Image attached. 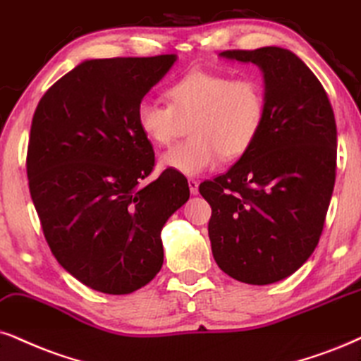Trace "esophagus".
Returning <instances> with one entry per match:
<instances>
[{
    "label": "esophagus",
    "instance_id": "34e87169",
    "mask_svg": "<svg viewBox=\"0 0 361 361\" xmlns=\"http://www.w3.org/2000/svg\"><path fill=\"white\" fill-rule=\"evenodd\" d=\"M188 186H190L191 195H198V181H196V180H188Z\"/></svg>",
    "mask_w": 361,
    "mask_h": 361
}]
</instances>
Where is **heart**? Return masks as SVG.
Masks as SVG:
<instances>
[{
    "instance_id": "heart-1",
    "label": "heart",
    "mask_w": 361,
    "mask_h": 361,
    "mask_svg": "<svg viewBox=\"0 0 361 361\" xmlns=\"http://www.w3.org/2000/svg\"><path fill=\"white\" fill-rule=\"evenodd\" d=\"M171 104L140 99L135 121L145 138L168 145L180 131V118H193V138L159 157L161 166L185 176H198L216 166L221 157L235 159L252 148L267 115V97L255 78L231 80L223 73L193 70L171 85Z\"/></svg>"
}]
</instances>
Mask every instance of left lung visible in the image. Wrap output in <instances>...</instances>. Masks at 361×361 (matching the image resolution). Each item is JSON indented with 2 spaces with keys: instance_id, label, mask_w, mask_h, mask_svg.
<instances>
[{
  "instance_id": "1",
  "label": "left lung",
  "mask_w": 361,
  "mask_h": 361,
  "mask_svg": "<svg viewBox=\"0 0 361 361\" xmlns=\"http://www.w3.org/2000/svg\"><path fill=\"white\" fill-rule=\"evenodd\" d=\"M263 73L267 115L252 148L200 185L213 258L248 285L285 280L312 257L335 186L336 123L320 81L290 49L223 51Z\"/></svg>"
}]
</instances>
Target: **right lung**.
Returning a JSON list of instances; mask_svg holds the SVG:
<instances>
[{
  "instance_id": "1",
  "label": "right lung",
  "mask_w": 361,
  "mask_h": 361,
  "mask_svg": "<svg viewBox=\"0 0 361 361\" xmlns=\"http://www.w3.org/2000/svg\"><path fill=\"white\" fill-rule=\"evenodd\" d=\"M176 54L85 59L49 88L31 123L26 171L44 238L90 288L128 295L163 264L161 230L188 202L183 175L154 166L135 108Z\"/></svg>"
}]
</instances>
